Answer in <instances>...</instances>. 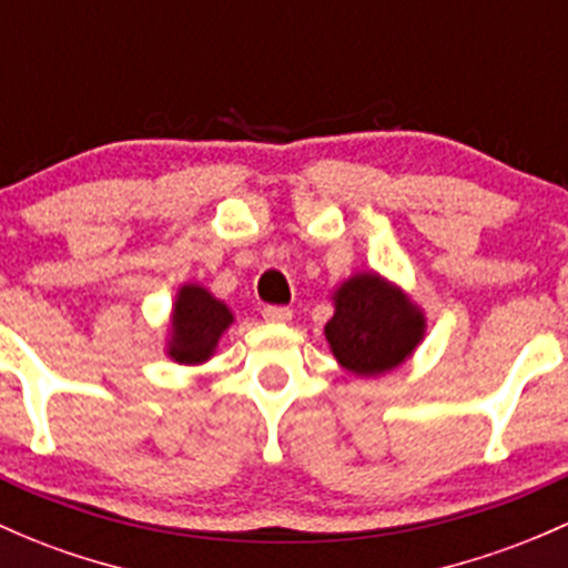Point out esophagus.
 I'll use <instances>...</instances> for the list:
<instances>
[{
  "mask_svg": "<svg viewBox=\"0 0 568 568\" xmlns=\"http://www.w3.org/2000/svg\"><path fill=\"white\" fill-rule=\"evenodd\" d=\"M261 315H264V321L270 323H288L294 313H291L288 307H274V304H270V307L261 310Z\"/></svg>",
  "mask_w": 568,
  "mask_h": 568,
  "instance_id": "34e87169",
  "label": "esophagus"
}]
</instances>
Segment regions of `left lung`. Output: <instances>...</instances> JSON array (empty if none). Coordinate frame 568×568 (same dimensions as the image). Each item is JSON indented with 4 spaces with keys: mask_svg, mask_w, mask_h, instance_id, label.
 Returning a JSON list of instances; mask_svg holds the SVG:
<instances>
[{
    "mask_svg": "<svg viewBox=\"0 0 568 568\" xmlns=\"http://www.w3.org/2000/svg\"><path fill=\"white\" fill-rule=\"evenodd\" d=\"M426 321L396 285L379 274H355L334 294L326 339L353 375H383L409 358L423 339Z\"/></svg>",
    "mask_w": 568,
    "mask_h": 568,
    "instance_id": "left-lung-1",
    "label": "left lung"
}]
</instances>
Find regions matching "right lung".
Here are the masks:
<instances>
[{"instance_id":"obj_1","label":"right lung","mask_w":568,"mask_h":568,"mask_svg":"<svg viewBox=\"0 0 568 568\" xmlns=\"http://www.w3.org/2000/svg\"><path fill=\"white\" fill-rule=\"evenodd\" d=\"M234 315L202 285H183L174 302L170 358L178 364H202L213 355L221 334L232 326Z\"/></svg>"}]
</instances>
